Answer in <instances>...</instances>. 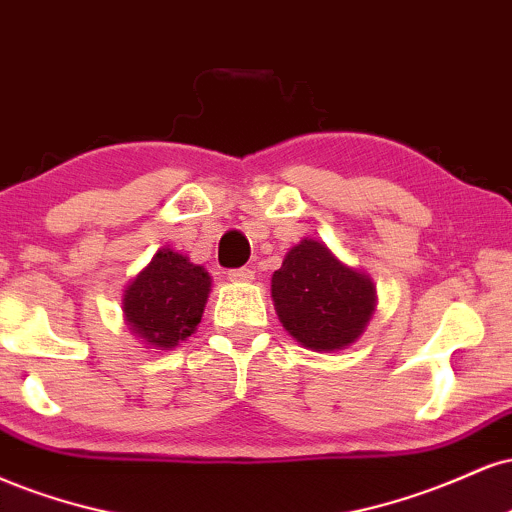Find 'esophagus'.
Segmentation results:
<instances>
[{"label":"esophagus","instance_id":"esophagus-1","mask_svg":"<svg viewBox=\"0 0 512 512\" xmlns=\"http://www.w3.org/2000/svg\"><path fill=\"white\" fill-rule=\"evenodd\" d=\"M227 278H230L232 282H251L254 280V270L251 268H234L227 273Z\"/></svg>","mask_w":512,"mask_h":512}]
</instances>
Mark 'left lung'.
<instances>
[{
  "label": "left lung",
  "mask_w": 512,
  "mask_h": 512,
  "mask_svg": "<svg viewBox=\"0 0 512 512\" xmlns=\"http://www.w3.org/2000/svg\"><path fill=\"white\" fill-rule=\"evenodd\" d=\"M374 282L342 266L326 244L304 239L273 273V302L287 333L316 352L342 350L374 311Z\"/></svg>",
  "instance_id": "1"
}]
</instances>
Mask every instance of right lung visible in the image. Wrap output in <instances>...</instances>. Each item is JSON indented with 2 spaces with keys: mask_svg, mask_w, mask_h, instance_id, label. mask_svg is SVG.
I'll return each mask as SVG.
<instances>
[{
  "mask_svg": "<svg viewBox=\"0 0 512 512\" xmlns=\"http://www.w3.org/2000/svg\"><path fill=\"white\" fill-rule=\"evenodd\" d=\"M210 278L201 266L172 249H160L124 292L126 321L138 338L174 347L201 323Z\"/></svg>",
  "mask_w": 512,
  "mask_h": 512,
  "instance_id": "1",
  "label": "right lung"
}]
</instances>
